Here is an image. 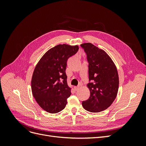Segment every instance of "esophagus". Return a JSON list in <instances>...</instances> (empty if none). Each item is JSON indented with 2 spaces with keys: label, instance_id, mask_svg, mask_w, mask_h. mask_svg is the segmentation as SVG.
<instances>
[{
  "label": "esophagus",
  "instance_id": "esophagus-1",
  "mask_svg": "<svg viewBox=\"0 0 146 146\" xmlns=\"http://www.w3.org/2000/svg\"><path fill=\"white\" fill-rule=\"evenodd\" d=\"M80 86H75V87H74V90H75V91H78V90H79V89H80Z\"/></svg>",
  "mask_w": 146,
  "mask_h": 146
}]
</instances>
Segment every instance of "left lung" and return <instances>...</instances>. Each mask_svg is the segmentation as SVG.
Returning a JSON list of instances; mask_svg holds the SVG:
<instances>
[{"label":"left lung","mask_w":146,"mask_h":146,"mask_svg":"<svg viewBox=\"0 0 146 146\" xmlns=\"http://www.w3.org/2000/svg\"><path fill=\"white\" fill-rule=\"evenodd\" d=\"M87 55L89 63V80L87 85L90 98L82 102L87 111L93 113L108 108L115 100L119 88V76L116 65L104 50L91 43L80 45Z\"/></svg>","instance_id":"1"}]
</instances>
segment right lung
Wrapping results in <instances>:
<instances>
[{
	"mask_svg": "<svg viewBox=\"0 0 146 146\" xmlns=\"http://www.w3.org/2000/svg\"><path fill=\"white\" fill-rule=\"evenodd\" d=\"M78 48L77 45H57L45 53L34 69L31 82L32 94L38 105L48 113H58L68 103L71 88L65 72L67 61Z\"/></svg>",
	"mask_w": 146,
	"mask_h": 146,
	"instance_id": "add662e5",
	"label": "right lung"
}]
</instances>
